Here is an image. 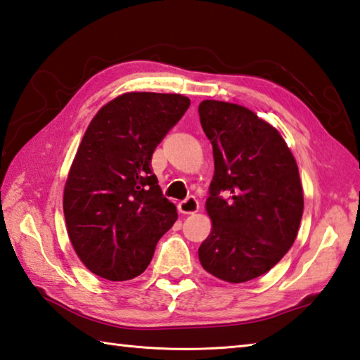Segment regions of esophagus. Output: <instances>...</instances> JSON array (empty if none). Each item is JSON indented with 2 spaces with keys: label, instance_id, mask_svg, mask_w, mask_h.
I'll return each mask as SVG.
<instances>
[{
  "label": "esophagus",
  "instance_id": "esophagus-1",
  "mask_svg": "<svg viewBox=\"0 0 360 360\" xmlns=\"http://www.w3.org/2000/svg\"><path fill=\"white\" fill-rule=\"evenodd\" d=\"M179 211L181 214H194V212L199 211V202H197L195 197H188L186 200L179 203Z\"/></svg>",
  "mask_w": 360,
  "mask_h": 360
}]
</instances>
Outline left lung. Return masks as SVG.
<instances>
[{
	"instance_id": "obj_1",
	"label": "left lung",
	"mask_w": 360,
	"mask_h": 360,
	"mask_svg": "<svg viewBox=\"0 0 360 360\" xmlns=\"http://www.w3.org/2000/svg\"><path fill=\"white\" fill-rule=\"evenodd\" d=\"M199 116L214 157L205 203L212 225L199 259L219 280L250 281L297 238L304 207L297 161L280 131L247 107L208 99Z\"/></svg>"
}]
</instances>
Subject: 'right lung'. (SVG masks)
Listing matches in <instances>:
<instances>
[{"label":"right lung","instance_id":"1","mask_svg":"<svg viewBox=\"0 0 360 360\" xmlns=\"http://www.w3.org/2000/svg\"><path fill=\"white\" fill-rule=\"evenodd\" d=\"M189 104L183 94L130 91L88 124L65 183L63 214L72 248L94 275L110 281L141 275L177 221L150 160Z\"/></svg>","mask_w":360,"mask_h":360}]
</instances>
